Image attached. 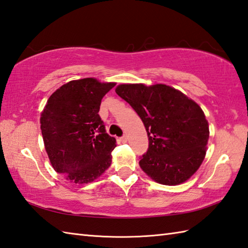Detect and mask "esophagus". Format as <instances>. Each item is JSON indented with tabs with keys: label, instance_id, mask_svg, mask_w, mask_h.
I'll use <instances>...</instances> for the list:
<instances>
[{
	"label": "esophagus",
	"instance_id": "34e87169",
	"mask_svg": "<svg viewBox=\"0 0 248 248\" xmlns=\"http://www.w3.org/2000/svg\"><path fill=\"white\" fill-rule=\"evenodd\" d=\"M119 140L121 141V143H125V141H127V136H125V135L121 136V138L119 139Z\"/></svg>",
	"mask_w": 248,
	"mask_h": 248
}]
</instances>
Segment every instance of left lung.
I'll use <instances>...</instances> for the list:
<instances>
[{"instance_id": "1", "label": "left lung", "mask_w": 248, "mask_h": 248, "mask_svg": "<svg viewBox=\"0 0 248 248\" xmlns=\"http://www.w3.org/2000/svg\"><path fill=\"white\" fill-rule=\"evenodd\" d=\"M116 93L140 117L149 140L140 166L157 183L177 186L202 165L209 124L199 105L165 84H120Z\"/></svg>"}]
</instances>
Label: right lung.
<instances>
[{
	"mask_svg": "<svg viewBox=\"0 0 248 248\" xmlns=\"http://www.w3.org/2000/svg\"><path fill=\"white\" fill-rule=\"evenodd\" d=\"M115 83L93 78L70 81L51 94L41 113L40 129L52 166L75 183L100 177L112 163L116 140L99 116L101 100Z\"/></svg>",
	"mask_w": 248,
	"mask_h": 248,
	"instance_id": "1",
	"label": "right lung"
}]
</instances>
